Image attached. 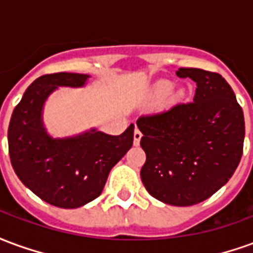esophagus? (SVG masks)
I'll list each match as a JSON object with an SVG mask.
<instances>
[{
  "label": "esophagus",
  "instance_id": "34e87169",
  "mask_svg": "<svg viewBox=\"0 0 253 253\" xmlns=\"http://www.w3.org/2000/svg\"><path fill=\"white\" fill-rule=\"evenodd\" d=\"M141 138H142V132L139 131V128H135V130H134V145H135V146L139 145Z\"/></svg>",
  "mask_w": 253,
  "mask_h": 253
}]
</instances>
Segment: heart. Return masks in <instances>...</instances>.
<instances>
[{
  "mask_svg": "<svg viewBox=\"0 0 253 253\" xmlns=\"http://www.w3.org/2000/svg\"><path fill=\"white\" fill-rule=\"evenodd\" d=\"M172 88H173L172 83H169V81H161V83L157 84V86H156V96H157L159 99H164V97H167V96L170 93ZM179 96H180V93L176 94V97H179Z\"/></svg>",
  "mask_w": 253,
  "mask_h": 253,
  "instance_id": "obj_1",
  "label": "heart"
}]
</instances>
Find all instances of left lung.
Returning a JSON list of instances; mask_svg holds the SVG:
<instances>
[{
	"mask_svg": "<svg viewBox=\"0 0 253 253\" xmlns=\"http://www.w3.org/2000/svg\"><path fill=\"white\" fill-rule=\"evenodd\" d=\"M176 74L196 83L194 101L138 119L146 153L141 179L156 199L192 206L233 176L243 156L244 114L221 74L195 67Z\"/></svg>",
	"mask_w": 253,
	"mask_h": 253,
	"instance_id": "left-lung-1",
	"label": "left lung"
}]
</instances>
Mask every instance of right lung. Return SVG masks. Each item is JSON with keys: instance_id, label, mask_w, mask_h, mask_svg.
<instances>
[{"instance_id": "right-lung-1", "label": "right lung", "mask_w": 253, "mask_h": 253, "mask_svg": "<svg viewBox=\"0 0 253 253\" xmlns=\"http://www.w3.org/2000/svg\"><path fill=\"white\" fill-rule=\"evenodd\" d=\"M88 78L86 74L65 72L36 78L9 123V156L16 175L42 201L62 209H77L96 199L112 167L134 141V125L121 135L94 128L70 138L47 134L42 121L47 97L58 86H84Z\"/></svg>"}]
</instances>
